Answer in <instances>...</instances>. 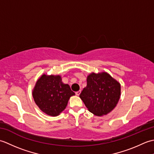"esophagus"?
<instances>
[{
    "mask_svg": "<svg viewBox=\"0 0 154 154\" xmlns=\"http://www.w3.org/2000/svg\"><path fill=\"white\" fill-rule=\"evenodd\" d=\"M81 91L79 90V91H77V92H75V94H76V95H77V96H79V94H80V93H81Z\"/></svg>",
    "mask_w": 154,
    "mask_h": 154,
    "instance_id": "obj_1",
    "label": "esophagus"
}]
</instances>
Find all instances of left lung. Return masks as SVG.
<instances>
[{
    "instance_id": "1",
    "label": "left lung",
    "mask_w": 154,
    "mask_h": 154,
    "mask_svg": "<svg viewBox=\"0 0 154 154\" xmlns=\"http://www.w3.org/2000/svg\"><path fill=\"white\" fill-rule=\"evenodd\" d=\"M120 93V84L106 72L91 73L87 76V86L79 97L89 112L101 116L115 108Z\"/></svg>"
}]
</instances>
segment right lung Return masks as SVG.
<instances>
[{
	"instance_id": "add662e5",
	"label": "right lung",
	"mask_w": 154,
	"mask_h": 154,
	"mask_svg": "<svg viewBox=\"0 0 154 154\" xmlns=\"http://www.w3.org/2000/svg\"><path fill=\"white\" fill-rule=\"evenodd\" d=\"M73 95L75 93L68 84L62 82L60 75H42L32 91L37 106L42 112L52 116H56L64 110Z\"/></svg>"
}]
</instances>
